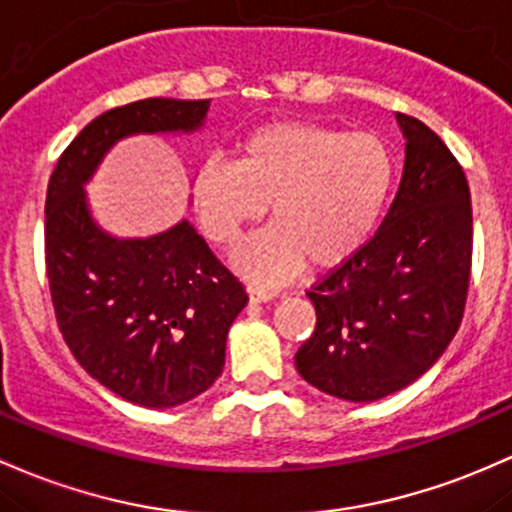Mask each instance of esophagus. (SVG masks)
<instances>
[{
  "instance_id": "esophagus-1",
  "label": "esophagus",
  "mask_w": 512,
  "mask_h": 512,
  "mask_svg": "<svg viewBox=\"0 0 512 512\" xmlns=\"http://www.w3.org/2000/svg\"><path fill=\"white\" fill-rule=\"evenodd\" d=\"M247 294H250L252 303H265L269 299H274V296H277V291L262 289V286H255V284H247Z\"/></svg>"
}]
</instances>
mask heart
Segmentation results:
<instances>
[{
    "label": "heart",
    "mask_w": 512,
    "mask_h": 512,
    "mask_svg": "<svg viewBox=\"0 0 512 512\" xmlns=\"http://www.w3.org/2000/svg\"><path fill=\"white\" fill-rule=\"evenodd\" d=\"M398 177L379 133L316 121H272L245 133L235 160H206L194 174V211L206 238L235 245L269 206L272 228L240 247L235 262L260 282H282L306 262L333 269L372 238Z\"/></svg>",
    "instance_id": "b5f03b06"
}]
</instances>
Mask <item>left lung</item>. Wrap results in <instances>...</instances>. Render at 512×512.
I'll list each match as a JSON object with an SVG mask.
<instances>
[{
	"mask_svg": "<svg viewBox=\"0 0 512 512\" xmlns=\"http://www.w3.org/2000/svg\"><path fill=\"white\" fill-rule=\"evenodd\" d=\"M401 187L374 238L306 291L316 330L296 352L311 386L376 401L425 374L457 335L471 274V196L435 131L398 114Z\"/></svg>",
	"mask_w": 512,
	"mask_h": 512,
	"instance_id": "1",
	"label": "left lung"
}]
</instances>
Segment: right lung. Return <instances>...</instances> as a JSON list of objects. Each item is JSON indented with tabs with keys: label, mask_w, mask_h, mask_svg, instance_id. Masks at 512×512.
Listing matches in <instances>:
<instances>
[{
	"label": "right lung",
	"mask_w": 512,
	"mask_h": 512,
	"mask_svg": "<svg viewBox=\"0 0 512 512\" xmlns=\"http://www.w3.org/2000/svg\"><path fill=\"white\" fill-rule=\"evenodd\" d=\"M209 99H140L106 111L60 155L46 194V274L77 362L126 401L170 408L221 376L245 286L187 221L145 240L101 233L82 184L131 133L194 131Z\"/></svg>",
	"instance_id": "right-lung-1"
}]
</instances>
